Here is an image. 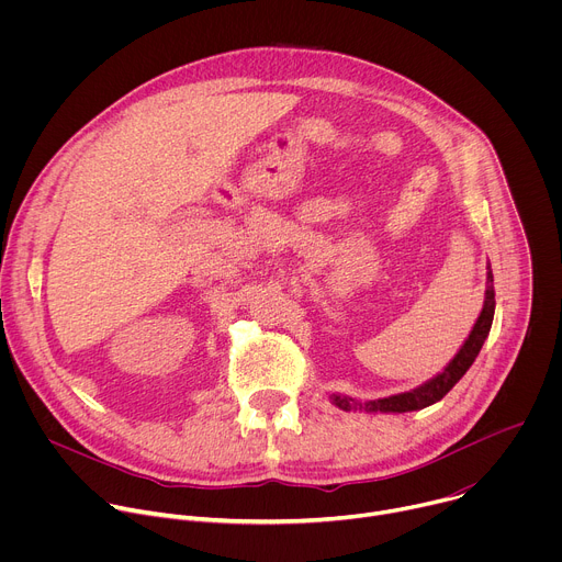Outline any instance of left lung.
Returning <instances> with one entry per match:
<instances>
[{
  "mask_svg": "<svg viewBox=\"0 0 562 562\" xmlns=\"http://www.w3.org/2000/svg\"><path fill=\"white\" fill-rule=\"evenodd\" d=\"M494 311H496V293H494V273L490 269L483 311H480L475 325H473L469 338L464 340V345L460 347V351L438 375H434L431 380H427L425 384H420L412 391L395 393L389 397H378V400H367V403H360V400H353L349 395L331 393L329 395L331 403L345 412H369V414H407V412H418V409H425V407L438 403V400H442L453 389V384L467 373V369L477 358L480 349H483V345L490 336L492 323H494Z\"/></svg>",
  "mask_w": 562,
  "mask_h": 562,
  "instance_id": "1",
  "label": "left lung"
}]
</instances>
